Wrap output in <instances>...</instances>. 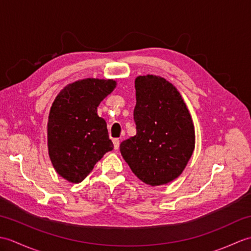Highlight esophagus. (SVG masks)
<instances>
[{"label": "esophagus", "instance_id": "esophagus-1", "mask_svg": "<svg viewBox=\"0 0 251 251\" xmlns=\"http://www.w3.org/2000/svg\"><path fill=\"white\" fill-rule=\"evenodd\" d=\"M113 146H114L115 150H117V149L120 148V140L117 139V138H114V139H113Z\"/></svg>", "mask_w": 251, "mask_h": 251}]
</instances>
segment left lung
<instances>
[{
  "instance_id": "obj_1",
  "label": "left lung",
  "mask_w": 251,
  "mask_h": 251,
  "mask_svg": "<svg viewBox=\"0 0 251 251\" xmlns=\"http://www.w3.org/2000/svg\"><path fill=\"white\" fill-rule=\"evenodd\" d=\"M135 88L137 132L120 150L142 182L166 184L179 177L194 151L193 123L179 92L165 78L138 76Z\"/></svg>"
}]
</instances>
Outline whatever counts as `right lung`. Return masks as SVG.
Listing matches in <instances>:
<instances>
[{
    "label": "right lung",
    "instance_id": "right-lung-1",
    "mask_svg": "<svg viewBox=\"0 0 251 251\" xmlns=\"http://www.w3.org/2000/svg\"><path fill=\"white\" fill-rule=\"evenodd\" d=\"M115 81L86 78L68 85L52 103L47 132L52 166L73 183L83 181L99 159L113 150L97 106L113 92Z\"/></svg>",
    "mask_w": 251,
    "mask_h": 251
}]
</instances>
